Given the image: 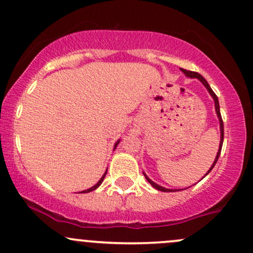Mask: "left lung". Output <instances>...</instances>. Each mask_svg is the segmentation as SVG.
Returning <instances> with one entry per match:
<instances>
[{
    "label": "left lung",
    "mask_w": 253,
    "mask_h": 253,
    "mask_svg": "<svg viewBox=\"0 0 253 253\" xmlns=\"http://www.w3.org/2000/svg\"><path fill=\"white\" fill-rule=\"evenodd\" d=\"M181 71L184 72V73H185L186 76H187V77H190V78H198V79L201 80L202 83H203L205 87L208 88V91H209V92H210V95L212 96L213 101H215V109H216V113H217L218 120H220V128H221V141H220V148H218V152H217V155H216V158H215V161H213V165L211 166V168L209 169V171H208V173H207V174H209L210 171H211V169L213 168V166H215V165H216V162H217L218 157H220V154H221V149H222V144H223V121H222V118H221V113H220V104H218V98H217V96L215 95V92H213V91L211 90V87H210V85L208 84V82H207V80H205L204 78L201 76V74H199V73H197V72L187 71V69H184V68H181ZM207 174H205V175H207ZM144 176H145V179L148 180V181L150 182V184H151L152 187H155V188H156V190H158V191H163V192H174V191H171V190H168V188H165V187H162V186H160V185L155 184L154 181H151V180H150L149 177L146 176V174H144Z\"/></svg>",
    "instance_id": "8db88e82"
}]
</instances>
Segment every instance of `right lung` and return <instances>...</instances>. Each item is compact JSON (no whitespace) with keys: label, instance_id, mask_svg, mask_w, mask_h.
I'll return each mask as SVG.
<instances>
[{"label":"right lung","instance_id":"obj_1","mask_svg":"<svg viewBox=\"0 0 253 253\" xmlns=\"http://www.w3.org/2000/svg\"><path fill=\"white\" fill-rule=\"evenodd\" d=\"M118 144H119V141H118V143H116V144H115V146H116V145H118ZM114 149H115V148H114ZM105 174H107V171H105V173H104V175L101 177V180H99V181H98V182H97V184H96L95 186H92V187H91V188H88V190H85V191H83V193H87V192H91V191L96 190V188H97V187H98V186L102 184V181H103V180H104V176H105Z\"/></svg>","mask_w":253,"mask_h":253}]
</instances>
